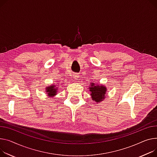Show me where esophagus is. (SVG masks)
<instances>
[{
  "instance_id": "1",
  "label": "esophagus",
  "mask_w": 157,
  "mask_h": 157,
  "mask_svg": "<svg viewBox=\"0 0 157 157\" xmlns=\"http://www.w3.org/2000/svg\"><path fill=\"white\" fill-rule=\"evenodd\" d=\"M73 77H74V78H75V79H76V80H78V78H79V76L77 74V73H76V74H75L74 75V76H73Z\"/></svg>"
}]
</instances>
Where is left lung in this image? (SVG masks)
I'll return each mask as SVG.
<instances>
[{
  "label": "left lung",
  "instance_id": "8db88e82",
  "mask_svg": "<svg viewBox=\"0 0 157 157\" xmlns=\"http://www.w3.org/2000/svg\"><path fill=\"white\" fill-rule=\"evenodd\" d=\"M92 86H90V91L91 92V98L93 100L96 102H99L102 101L105 97L106 88L103 86H98L93 85V82L91 85Z\"/></svg>",
  "mask_w": 157,
  "mask_h": 157
}]
</instances>
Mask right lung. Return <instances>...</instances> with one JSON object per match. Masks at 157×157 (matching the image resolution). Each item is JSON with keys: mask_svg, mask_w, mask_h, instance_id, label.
<instances>
[{"mask_svg": "<svg viewBox=\"0 0 157 157\" xmlns=\"http://www.w3.org/2000/svg\"><path fill=\"white\" fill-rule=\"evenodd\" d=\"M47 93H48V95L54 96L56 95L57 89L55 88L54 86H51V87H47Z\"/></svg>", "mask_w": 157, "mask_h": 157, "instance_id": "add662e5", "label": "right lung"}]
</instances>
